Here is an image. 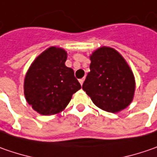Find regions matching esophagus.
<instances>
[{"label": "esophagus", "instance_id": "obj_1", "mask_svg": "<svg viewBox=\"0 0 157 157\" xmlns=\"http://www.w3.org/2000/svg\"><path fill=\"white\" fill-rule=\"evenodd\" d=\"M84 81H85V78H80L79 79V83H80V85H83V83H84Z\"/></svg>", "mask_w": 157, "mask_h": 157}]
</instances>
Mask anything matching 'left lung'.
Masks as SVG:
<instances>
[{
  "label": "left lung",
  "instance_id": "obj_1",
  "mask_svg": "<svg viewBox=\"0 0 157 157\" xmlns=\"http://www.w3.org/2000/svg\"><path fill=\"white\" fill-rule=\"evenodd\" d=\"M90 58L91 71L83 90L102 110L117 113L126 108L133 100L136 83L123 57L112 48L101 47Z\"/></svg>",
  "mask_w": 157,
  "mask_h": 157
}]
</instances>
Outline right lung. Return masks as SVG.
<instances>
[{
  "mask_svg": "<svg viewBox=\"0 0 157 157\" xmlns=\"http://www.w3.org/2000/svg\"><path fill=\"white\" fill-rule=\"evenodd\" d=\"M66 52L51 47L31 64L24 80V95L32 108L52 115L68 105L72 94L81 88L71 68L65 66Z\"/></svg>",
  "mask_w": 157,
  "mask_h": 157,
  "instance_id": "add662e5",
  "label": "right lung"
}]
</instances>
